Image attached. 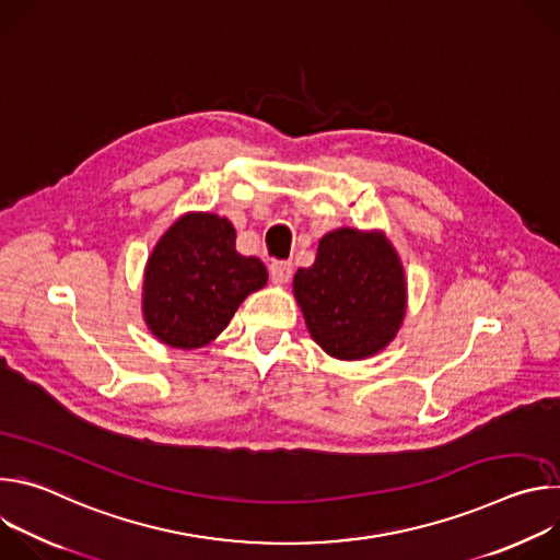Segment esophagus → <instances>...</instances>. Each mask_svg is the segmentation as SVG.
<instances>
[{"label":"esophagus","instance_id":"1","mask_svg":"<svg viewBox=\"0 0 560 560\" xmlns=\"http://www.w3.org/2000/svg\"><path fill=\"white\" fill-rule=\"evenodd\" d=\"M270 279H272V283H277V285L288 283V281L292 279V264H290V261H275V264L270 266Z\"/></svg>","mask_w":560,"mask_h":560}]
</instances>
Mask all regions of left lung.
I'll use <instances>...</instances> for the list:
<instances>
[{"mask_svg": "<svg viewBox=\"0 0 560 560\" xmlns=\"http://www.w3.org/2000/svg\"><path fill=\"white\" fill-rule=\"evenodd\" d=\"M294 296L310 337L335 359L359 361L396 337L408 288L381 232L339 228L318 242L314 264L296 270Z\"/></svg>", "mask_w": 560, "mask_h": 560, "instance_id": "8db88e82", "label": "left lung"}]
</instances>
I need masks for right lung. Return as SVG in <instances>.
Wrapping results in <instances>:
<instances>
[{
	"label": "right lung",
	"instance_id": "right-lung-1",
	"mask_svg": "<svg viewBox=\"0 0 560 560\" xmlns=\"http://www.w3.org/2000/svg\"><path fill=\"white\" fill-rule=\"evenodd\" d=\"M225 217L188 212L159 238L143 275V318L171 348L195 350L225 330L244 299L268 281L257 257L234 248Z\"/></svg>",
	"mask_w": 560,
	"mask_h": 560
}]
</instances>
